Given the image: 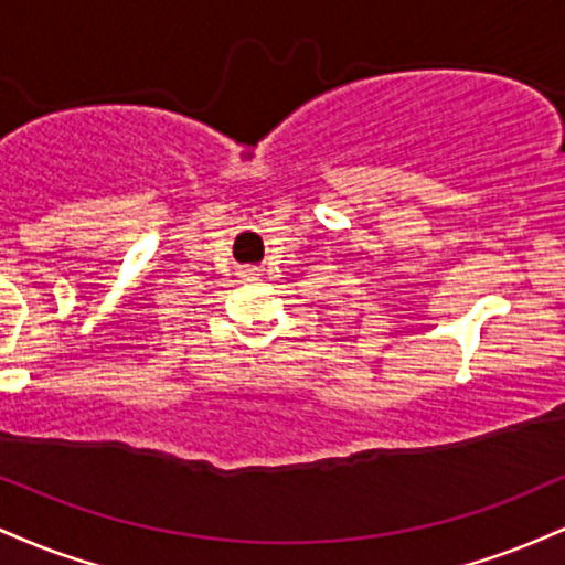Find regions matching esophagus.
I'll return each instance as SVG.
<instances>
[{
  "mask_svg": "<svg viewBox=\"0 0 565 565\" xmlns=\"http://www.w3.org/2000/svg\"><path fill=\"white\" fill-rule=\"evenodd\" d=\"M246 281H255V270H246Z\"/></svg>",
  "mask_w": 565,
  "mask_h": 565,
  "instance_id": "esophagus-1",
  "label": "esophagus"
}]
</instances>
